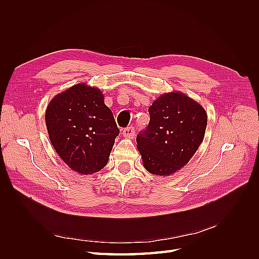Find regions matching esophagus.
Here are the masks:
<instances>
[{"label": "esophagus", "mask_w": 259, "mask_h": 259, "mask_svg": "<svg viewBox=\"0 0 259 259\" xmlns=\"http://www.w3.org/2000/svg\"><path fill=\"white\" fill-rule=\"evenodd\" d=\"M123 135L124 137H127V138H132L133 136L135 135V128L133 125H131V126H127L126 128L123 130Z\"/></svg>", "instance_id": "1"}]
</instances>
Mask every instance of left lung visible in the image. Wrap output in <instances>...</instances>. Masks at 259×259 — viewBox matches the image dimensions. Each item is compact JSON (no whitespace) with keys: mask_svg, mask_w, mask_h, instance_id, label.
Masks as SVG:
<instances>
[{"mask_svg":"<svg viewBox=\"0 0 259 259\" xmlns=\"http://www.w3.org/2000/svg\"><path fill=\"white\" fill-rule=\"evenodd\" d=\"M150 122L138 133L137 148L145 168L167 176L185 166L198 150L207 115L197 101L182 93H168L148 109Z\"/></svg>","mask_w":259,"mask_h":259,"instance_id":"left-lung-1","label":"left lung"}]
</instances>
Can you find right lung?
Instances as JSON below:
<instances>
[{
    "instance_id": "obj_1",
    "label": "right lung",
    "mask_w": 259,
    "mask_h": 259,
    "mask_svg": "<svg viewBox=\"0 0 259 259\" xmlns=\"http://www.w3.org/2000/svg\"><path fill=\"white\" fill-rule=\"evenodd\" d=\"M45 121L53 147L70 168L88 175L107 165L120 130L100 90L76 84L62 92L50 103Z\"/></svg>"
}]
</instances>
